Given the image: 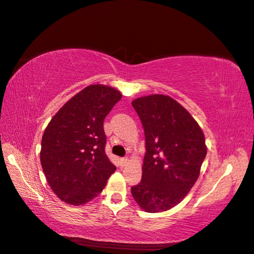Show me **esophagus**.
Listing matches in <instances>:
<instances>
[{
	"mask_svg": "<svg viewBox=\"0 0 254 254\" xmlns=\"http://www.w3.org/2000/svg\"><path fill=\"white\" fill-rule=\"evenodd\" d=\"M121 164H122V166H127L128 164V158H122Z\"/></svg>",
	"mask_w": 254,
	"mask_h": 254,
	"instance_id": "34e87169",
	"label": "esophagus"
}]
</instances>
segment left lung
<instances>
[{"instance_id":"left-lung-1","label":"left lung","mask_w":254,"mask_h":254,"mask_svg":"<svg viewBox=\"0 0 254 254\" xmlns=\"http://www.w3.org/2000/svg\"><path fill=\"white\" fill-rule=\"evenodd\" d=\"M144 127L142 181L131 189L139 207L160 213L179 204L196 182L206 156L205 136L186 108L167 95L132 101Z\"/></svg>"}]
</instances>
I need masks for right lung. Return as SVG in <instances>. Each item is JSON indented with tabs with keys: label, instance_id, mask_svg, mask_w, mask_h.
<instances>
[{
	"label": "right lung",
	"instance_id": "1",
	"mask_svg": "<svg viewBox=\"0 0 254 254\" xmlns=\"http://www.w3.org/2000/svg\"><path fill=\"white\" fill-rule=\"evenodd\" d=\"M122 94L111 86L94 84L63 105L41 139L40 161L57 196L83 205L99 195L116 166L105 152L104 120Z\"/></svg>",
	"mask_w": 254,
	"mask_h": 254
}]
</instances>
